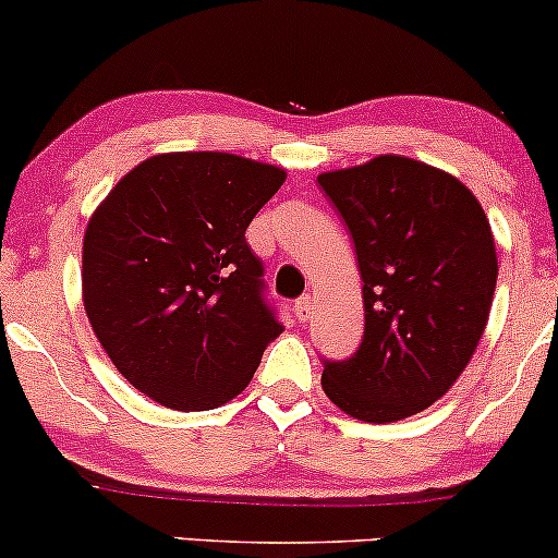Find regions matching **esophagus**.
Masks as SVG:
<instances>
[{
	"label": "esophagus",
	"instance_id": "34e87169",
	"mask_svg": "<svg viewBox=\"0 0 558 558\" xmlns=\"http://www.w3.org/2000/svg\"><path fill=\"white\" fill-rule=\"evenodd\" d=\"M293 315H296L301 323H306V319L312 317V296H301L296 301V306H293Z\"/></svg>",
	"mask_w": 558,
	"mask_h": 558
}]
</instances>
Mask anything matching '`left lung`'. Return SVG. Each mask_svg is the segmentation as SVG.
I'll return each instance as SVG.
<instances>
[{"instance_id":"left-lung-1","label":"left lung","mask_w":558,"mask_h":558,"mask_svg":"<svg viewBox=\"0 0 558 558\" xmlns=\"http://www.w3.org/2000/svg\"><path fill=\"white\" fill-rule=\"evenodd\" d=\"M317 183L354 239L364 283L362 343L325 360L323 390L356 420L412 417L457 383L483 338L498 278L488 217L462 181L399 155Z\"/></svg>"}]
</instances>
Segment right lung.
<instances>
[{"label": "right lung", "instance_id": "add662e5", "mask_svg": "<svg viewBox=\"0 0 558 558\" xmlns=\"http://www.w3.org/2000/svg\"><path fill=\"white\" fill-rule=\"evenodd\" d=\"M286 172L222 151L136 165L83 235V306L118 373L168 409L207 412L252 383L283 332L246 228Z\"/></svg>", "mask_w": 558, "mask_h": 558}]
</instances>
